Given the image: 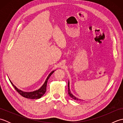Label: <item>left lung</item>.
<instances>
[{
  "instance_id": "1",
  "label": "left lung",
  "mask_w": 123,
  "mask_h": 123,
  "mask_svg": "<svg viewBox=\"0 0 123 123\" xmlns=\"http://www.w3.org/2000/svg\"><path fill=\"white\" fill-rule=\"evenodd\" d=\"M68 93L69 96L71 97V98H72V99H74V100H81V99L78 98L77 97H75V96H74V95H73V94L71 92V91H70V87H69V81L68 82Z\"/></svg>"
}]
</instances>
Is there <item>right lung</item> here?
Listing matches in <instances>:
<instances>
[{"instance_id":"1","label":"right lung","mask_w":123,"mask_h":123,"mask_svg":"<svg viewBox=\"0 0 123 123\" xmlns=\"http://www.w3.org/2000/svg\"><path fill=\"white\" fill-rule=\"evenodd\" d=\"M54 72V71H52L50 74H49L48 77H47L46 79L45 80V82L44 83V84L42 85V86L40 88L38 89V90H36L35 91H32V92H25V91H23L21 90H19V89H18L14 84L12 83L11 81H10V83H12L13 87L16 89L17 92L19 93L20 95L24 97L25 98H26L28 99H39L41 98L42 97L44 94L45 93L46 90V86H47V82H48V81L49 79V78L50 77L51 75L53 74V73Z\"/></svg>"}]
</instances>
